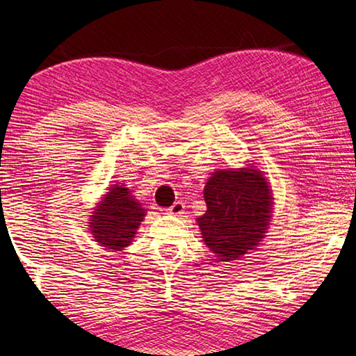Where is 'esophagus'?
<instances>
[{"label": "esophagus", "instance_id": "esophagus-1", "mask_svg": "<svg viewBox=\"0 0 356 356\" xmlns=\"http://www.w3.org/2000/svg\"><path fill=\"white\" fill-rule=\"evenodd\" d=\"M184 211H185L184 202H174L172 205L166 209V213L172 214V216H180V214H184Z\"/></svg>", "mask_w": 356, "mask_h": 356}]
</instances>
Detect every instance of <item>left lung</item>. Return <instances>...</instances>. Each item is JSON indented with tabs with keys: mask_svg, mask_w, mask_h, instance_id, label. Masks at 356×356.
I'll return each mask as SVG.
<instances>
[{
	"mask_svg": "<svg viewBox=\"0 0 356 356\" xmlns=\"http://www.w3.org/2000/svg\"><path fill=\"white\" fill-rule=\"evenodd\" d=\"M207 213L197 218L205 245L220 261L237 260L264 237L272 197L254 168L217 171L203 190Z\"/></svg>",
	"mask_w": 356,
	"mask_h": 356,
	"instance_id": "1",
	"label": "left lung"
}]
</instances>
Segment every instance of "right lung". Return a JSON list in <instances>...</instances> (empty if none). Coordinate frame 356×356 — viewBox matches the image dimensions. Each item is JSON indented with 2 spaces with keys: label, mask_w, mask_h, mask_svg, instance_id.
Returning a JSON list of instances; mask_svg holds the SVG:
<instances>
[{
  "label": "right lung",
  "mask_w": 356,
  "mask_h": 356,
  "mask_svg": "<svg viewBox=\"0 0 356 356\" xmlns=\"http://www.w3.org/2000/svg\"><path fill=\"white\" fill-rule=\"evenodd\" d=\"M122 185L111 186L90 222L95 240L111 251H122L134 237L145 209Z\"/></svg>",
  "instance_id": "add662e5"
}]
</instances>
